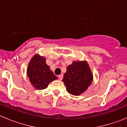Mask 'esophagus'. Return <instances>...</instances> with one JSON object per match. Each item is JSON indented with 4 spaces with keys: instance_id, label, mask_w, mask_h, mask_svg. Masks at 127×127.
Returning a JSON list of instances; mask_svg holds the SVG:
<instances>
[{
    "instance_id": "34e87169",
    "label": "esophagus",
    "mask_w": 127,
    "mask_h": 127,
    "mask_svg": "<svg viewBox=\"0 0 127 127\" xmlns=\"http://www.w3.org/2000/svg\"><path fill=\"white\" fill-rule=\"evenodd\" d=\"M58 78H59V79L60 80H62V79H63V75L62 74H60L58 76Z\"/></svg>"
}]
</instances>
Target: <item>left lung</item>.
Returning <instances> with one entry per match:
<instances>
[{
  "mask_svg": "<svg viewBox=\"0 0 127 127\" xmlns=\"http://www.w3.org/2000/svg\"><path fill=\"white\" fill-rule=\"evenodd\" d=\"M94 79L88 62L74 61L67 67L62 81L64 82L66 90L73 95H80L86 92L92 85Z\"/></svg>",
  "mask_w": 127,
  "mask_h": 127,
  "instance_id": "left-lung-1",
  "label": "left lung"
}]
</instances>
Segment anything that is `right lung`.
<instances>
[{"label":"right lung","mask_w":127,"mask_h":127,"mask_svg":"<svg viewBox=\"0 0 127 127\" xmlns=\"http://www.w3.org/2000/svg\"><path fill=\"white\" fill-rule=\"evenodd\" d=\"M30 83L37 90L45 89L53 81L57 79L50 67L46 63V58L35 54L30 60L27 69Z\"/></svg>","instance_id":"obj_1"}]
</instances>
